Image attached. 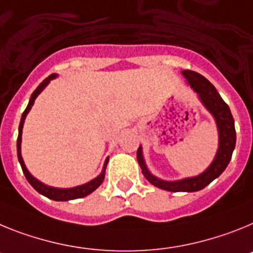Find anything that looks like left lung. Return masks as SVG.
Here are the masks:
<instances>
[{
    "instance_id": "8db88e82",
    "label": "left lung",
    "mask_w": 253,
    "mask_h": 253,
    "mask_svg": "<svg viewBox=\"0 0 253 253\" xmlns=\"http://www.w3.org/2000/svg\"><path fill=\"white\" fill-rule=\"evenodd\" d=\"M181 74L186 79L191 89L197 94V98L201 104L215 120L219 140L218 150L214 159L203 173L195 177H187V178L177 179V181H166L154 175L149 170L144 159L141 145L137 149L136 155H137V162H139L144 177L155 187L170 191V192H196L205 188L225 170L232 159L233 150L236 148V128H234V120H233L229 107L221 99V96L219 95L214 85L208 79L204 78L203 75L191 71V70H183Z\"/></svg>"
}]
</instances>
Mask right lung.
<instances>
[{"instance_id": "obj_1", "label": "right lung", "mask_w": 253, "mask_h": 253, "mask_svg": "<svg viewBox=\"0 0 253 253\" xmlns=\"http://www.w3.org/2000/svg\"><path fill=\"white\" fill-rule=\"evenodd\" d=\"M57 78V74H52L49 75L47 79L43 80V83L39 84V86L34 90V93L32 94L30 96L29 103H28V107L24 111L23 116H21V121H20V125H19V136H17V144H16V148H17V159H19V163H20L21 169H23L24 174H25V178L28 179L30 184L33 186L35 191H38L41 195L43 196L48 197L50 200H54V201H70V200H75V199H81V197H85L87 195H90L91 192L96 190V188L99 187L102 182L104 181V177H105V168H107V163H108V159L107 158L104 162V166H103L102 172L99 173V175H96L95 178L91 179V181L86 182L84 184H80V186H75V187H70V188H58V187H52V186H48V184H44L43 182H41L39 179H37L32 173L28 170L26 168L25 163H24V159L21 157V136H23V127H24V122H25V118L28 116V113L30 112L32 109L33 104H34L35 99L38 98L39 94L45 89L48 84L50 83V80H53V79Z\"/></svg>"}]
</instances>
